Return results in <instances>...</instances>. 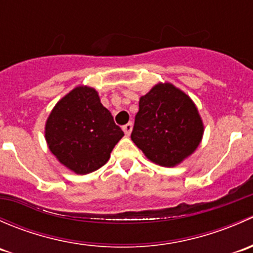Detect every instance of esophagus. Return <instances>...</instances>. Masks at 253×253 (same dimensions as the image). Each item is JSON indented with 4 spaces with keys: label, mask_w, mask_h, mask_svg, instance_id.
Segmentation results:
<instances>
[{
    "label": "esophagus",
    "mask_w": 253,
    "mask_h": 253,
    "mask_svg": "<svg viewBox=\"0 0 253 253\" xmlns=\"http://www.w3.org/2000/svg\"><path fill=\"white\" fill-rule=\"evenodd\" d=\"M132 128H133V125H132V122H128V124H126L124 127H122V129H124V132L126 136H129V134H131Z\"/></svg>",
    "instance_id": "34e87169"
}]
</instances>
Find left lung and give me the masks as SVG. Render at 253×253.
<instances>
[{
    "label": "left lung",
    "mask_w": 253,
    "mask_h": 253,
    "mask_svg": "<svg viewBox=\"0 0 253 253\" xmlns=\"http://www.w3.org/2000/svg\"><path fill=\"white\" fill-rule=\"evenodd\" d=\"M205 125L192 99L171 83H158L139 98L131 139L154 164L174 168L195 153Z\"/></svg>",
    "instance_id": "left-lung-1"
}]
</instances>
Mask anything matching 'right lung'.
Listing matches in <instances>:
<instances>
[{
	"mask_svg": "<svg viewBox=\"0 0 253 253\" xmlns=\"http://www.w3.org/2000/svg\"><path fill=\"white\" fill-rule=\"evenodd\" d=\"M124 132L100 103L98 91L78 85L57 101L45 124L50 152L65 168L78 175L105 165Z\"/></svg>",
	"mask_w": 253,
	"mask_h": 253,
	"instance_id": "1",
	"label": "right lung"
}]
</instances>
